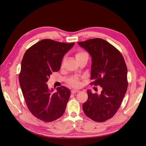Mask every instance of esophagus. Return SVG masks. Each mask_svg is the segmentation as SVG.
Masks as SVG:
<instances>
[{"instance_id": "1", "label": "esophagus", "mask_w": 146, "mask_h": 146, "mask_svg": "<svg viewBox=\"0 0 146 146\" xmlns=\"http://www.w3.org/2000/svg\"><path fill=\"white\" fill-rule=\"evenodd\" d=\"M79 91L77 90H72L71 91V93L72 94H74V93H77V92H78Z\"/></svg>"}]
</instances>
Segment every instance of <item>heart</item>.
Masks as SVG:
<instances>
[{
	"instance_id": "heart-1",
	"label": "heart",
	"mask_w": 146,
	"mask_h": 146,
	"mask_svg": "<svg viewBox=\"0 0 146 146\" xmlns=\"http://www.w3.org/2000/svg\"><path fill=\"white\" fill-rule=\"evenodd\" d=\"M85 56H88V53L86 52H85V50H78L76 52V58L77 60L80 59L82 57ZM69 83L73 86L75 87H78L80 86V83L79 82L78 79L77 78H72V80H70L69 81Z\"/></svg>"
}]
</instances>
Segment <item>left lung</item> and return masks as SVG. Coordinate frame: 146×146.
<instances>
[{"label":"left lung","mask_w":146,"mask_h":146,"mask_svg":"<svg viewBox=\"0 0 146 146\" xmlns=\"http://www.w3.org/2000/svg\"><path fill=\"white\" fill-rule=\"evenodd\" d=\"M78 44L91 56L93 82L91 84L102 88L100 94L87 91L88 98L83 104V110L92 120L106 121L116 114L127 90L124 58L115 47L103 39H90Z\"/></svg>","instance_id":"obj_1"}]
</instances>
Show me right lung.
Listing matches in <instances>:
<instances>
[{"label": "right lung", "instance_id": "add662e5", "mask_svg": "<svg viewBox=\"0 0 146 146\" xmlns=\"http://www.w3.org/2000/svg\"><path fill=\"white\" fill-rule=\"evenodd\" d=\"M74 45V42L42 39L28 48L23 56L19 76L20 86L29 111L39 120L52 122L65 111L70 91L61 86L54 92L46 82L53 72L60 70L64 54Z\"/></svg>", "mask_w": 146, "mask_h": 146}]
</instances>
